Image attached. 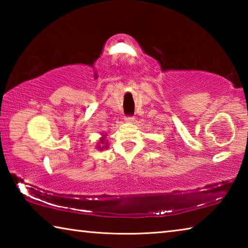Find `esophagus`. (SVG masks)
<instances>
[{"label": "esophagus", "mask_w": 248, "mask_h": 248, "mask_svg": "<svg viewBox=\"0 0 248 248\" xmlns=\"http://www.w3.org/2000/svg\"><path fill=\"white\" fill-rule=\"evenodd\" d=\"M124 120H125V123H133V121H134V118H133V117H125V118H124Z\"/></svg>", "instance_id": "obj_1"}]
</instances>
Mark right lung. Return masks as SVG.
Listing matches in <instances>:
<instances>
[{"instance_id":"obj_1","label":"right lung","mask_w":248,"mask_h":248,"mask_svg":"<svg viewBox=\"0 0 248 248\" xmlns=\"http://www.w3.org/2000/svg\"><path fill=\"white\" fill-rule=\"evenodd\" d=\"M106 137H107L106 133L102 134V138H100L98 144H97V146H96V148H97L98 150L102 151V150H104V149H107V148H108V142H107V140H106Z\"/></svg>"}]
</instances>
